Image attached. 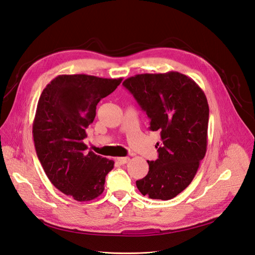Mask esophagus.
Wrapping results in <instances>:
<instances>
[{
	"label": "esophagus",
	"mask_w": 255,
	"mask_h": 255,
	"mask_svg": "<svg viewBox=\"0 0 255 255\" xmlns=\"http://www.w3.org/2000/svg\"><path fill=\"white\" fill-rule=\"evenodd\" d=\"M117 161H118L120 164H127L129 161V157H128V156H126V157H118V159H117Z\"/></svg>",
	"instance_id": "obj_1"
}]
</instances>
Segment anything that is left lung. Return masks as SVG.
Returning <instances> with one entry per match:
<instances>
[{
	"label": "left lung",
	"instance_id": "1",
	"mask_svg": "<svg viewBox=\"0 0 255 255\" xmlns=\"http://www.w3.org/2000/svg\"><path fill=\"white\" fill-rule=\"evenodd\" d=\"M150 119L151 130H160L159 157L148 161L146 177L136 181L142 195L174 198L193 180L207 149L209 106L196 82L178 72L140 74L123 81Z\"/></svg>",
	"mask_w": 255,
	"mask_h": 255
}]
</instances>
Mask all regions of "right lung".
Here are the masks:
<instances>
[{"label": "right lung", "instance_id": "obj_1", "mask_svg": "<svg viewBox=\"0 0 255 255\" xmlns=\"http://www.w3.org/2000/svg\"><path fill=\"white\" fill-rule=\"evenodd\" d=\"M122 78L90 75H60L40 94L33 122L38 160L51 183L78 202L104 191L105 177L115 162L87 153L86 130L95 118L96 105L113 93Z\"/></svg>", "mask_w": 255, "mask_h": 255}]
</instances>
